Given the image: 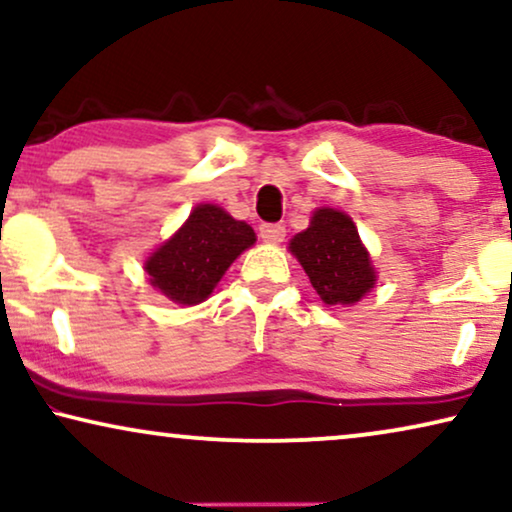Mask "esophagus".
I'll use <instances>...</instances> for the list:
<instances>
[{"mask_svg":"<svg viewBox=\"0 0 512 512\" xmlns=\"http://www.w3.org/2000/svg\"><path fill=\"white\" fill-rule=\"evenodd\" d=\"M258 233H261V237L265 242H282L284 235H286V228L282 226V223H261V228H258Z\"/></svg>","mask_w":512,"mask_h":512,"instance_id":"esophagus-1","label":"esophagus"}]
</instances>
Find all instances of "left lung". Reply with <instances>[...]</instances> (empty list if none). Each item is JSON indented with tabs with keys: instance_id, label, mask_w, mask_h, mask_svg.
I'll list each match as a JSON object with an SVG mask.
<instances>
[{
	"instance_id": "left-lung-1",
	"label": "left lung",
	"mask_w": 512,
	"mask_h": 512,
	"mask_svg": "<svg viewBox=\"0 0 512 512\" xmlns=\"http://www.w3.org/2000/svg\"><path fill=\"white\" fill-rule=\"evenodd\" d=\"M289 249L326 305H354L373 289L375 270L347 214L317 209Z\"/></svg>"
}]
</instances>
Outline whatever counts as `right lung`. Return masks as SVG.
<instances>
[{
	"mask_svg": "<svg viewBox=\"0 0 512 512\" xmlns=\"http://www.w3.org/2000/svg\"><path fill=\"white\" fill-rule=\"evenodd\" d=\"M256 242L251 226L216 205L195 207L179 233L146 261L151 284L179 305H198L230 263Z\"/></svg>",
	"mask_w": 512,
	"mask_h": 512,
	"instance_id": "add662e5",
	"label": "right lung"
}]
</instances>
